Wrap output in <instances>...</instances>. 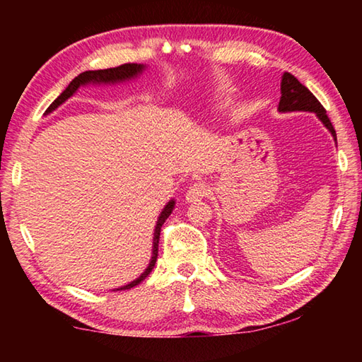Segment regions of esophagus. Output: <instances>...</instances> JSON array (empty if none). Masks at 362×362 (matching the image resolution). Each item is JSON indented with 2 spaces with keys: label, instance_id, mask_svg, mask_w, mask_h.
<instances>
[{
  "label": "esophagus",
  "instance_id": "esophagus-1",
  "mask_svg": "<svg viewBox=\"0 0 362 362\" xmlns=\"http://www.w3.org/2000/svg\"><path fill=\"white\" fill-rule=\"evenodd\" d=\"M207 193H209V188H207L206 183H194V185L189 187L185 193V199L188 203H198L203 198H206Z\"/></svg>",
  "mask_w": 362,
  "mask_h": 362
}]
</instances>
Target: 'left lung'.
Here are the masks:
<instances>
[{
    "mask_svg": "<svg viewBox=\"0 0 362 362\" xmlns=\"http://www.w3.org/2000/svg\"><path fill=\"white\" fill-rule=\"evenodd\" d=\"M279 113H291V112H310L315 113L316 118L320 119L324 127L332 134L334 140L337 142V134L332 126V122L327 118L326 110L320 103V100L310 93L308 88L298 81V79L291 75V73H284L281 78V99L278 105Z\"/></svg>",
    "mask_w": 362,
    "mask_h": 362,
    "instance_id": "8db88e82",
    "label": "left lung"
}]
</instances>
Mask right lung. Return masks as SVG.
Segmentation results:
<instances>
[{"mask_svg": "<svg viewBox=\"0 0 362 362\" xmlns=\"http://www.w3.org/2000/svg\"><path fill=\"white\" fill-rule=\"evenodd\" d=\"M145 70H146V65H144V64H124V65L115 66V69L84 71V73H81V75H78L75 79H73V81L69 86H66L64 93L60 94L57 99L51 103V105H49V108L46 110L45 115H49V113H52L54 110H57L60 105H62L64 102H66V100L70 99V97L75 95L76 90L81 88V86H89V84L100 86V84L126 83V81H131V79L139 78ZM174 206H175V201L170 199L169 203L164 206V209L161 211V214H159L158 222L155 225V233H153V249H151V259H150L148 267L145 268V272L140 274L139 278L131 281L129 284L118 287V289H116V291L131 289V287L142 283V281L151 273V269H153V267H155L156 259H158V243H159V233H161V226H163L164 222H166V218L170 216V214H173Z\"/></svg>", "mask_w": 362, "mask_h": 362, "instance_id": "right-lung-1", "label": "right lung"}]
</instances>
